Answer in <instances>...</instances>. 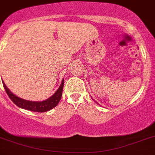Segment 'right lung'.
I'll list each match as a JSON object with an SVG mask.
<instances>
[{
	"instance_id": "obj_1",
	"label": "right lung",
	"mask_w": 155,
	"mask_h": 155,
	"mask_svg": "<svg viewBox=\"0 0 155 155\" xmlns=\"http://www.w3.org/2000/svg\"><path fill=\"white\" fill-rule=\"evenodd\" d=\"M2 82L4 89H5L8 97H10V100H11L17 107H20V108L25 109V110H29V111L39 112V113L47 112L58 105L60 100H61V96H62L63 87H64V80H62L61 86L59 87L58 91L54 93V95L51 96L50 98L47 99L46 101H42V102H36V101H25V100H23V99L17 97V96L13 94L12 93L9 91L8 88L6 87L5 84L4 83V81Z\"/></svg>"
}]
</instances>
